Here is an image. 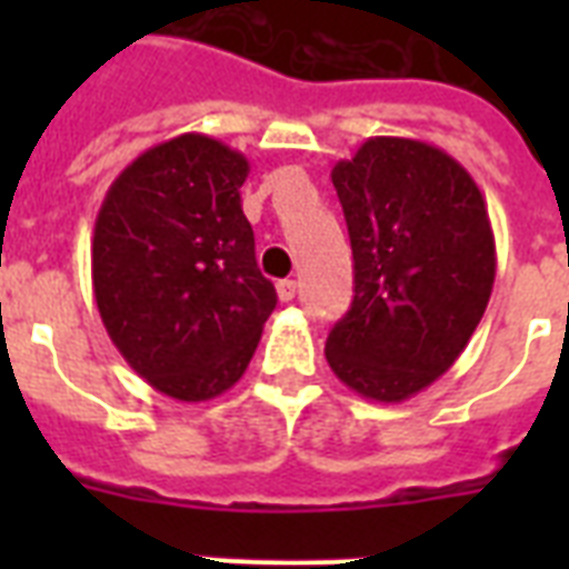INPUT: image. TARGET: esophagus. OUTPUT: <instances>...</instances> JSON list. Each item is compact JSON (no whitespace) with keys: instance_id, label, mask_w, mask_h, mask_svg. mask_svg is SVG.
Segmentation results:
<instances>
[{"instance_id":"esophagus-1","label":"esophagus","mask_w":569,"mask_h":569,"mask_svg":"<svg viewBox=\"0 0 569 569\" xmlns=\"http://www.w3.org/2000/svg\"><path fill=\"white\" fill-rule=\"evenodd\" d=\"M295 292H298V283H295V280H280V283H277V298L283 303L292 301Z\"/></svg>"}]
</instances>
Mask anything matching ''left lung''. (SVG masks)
Segmentation results:
<instances>
[{"instance_id": "1", "label": "left lung", "mask_w": 569, "mask_h": 569, "mask_svg": "<svg viewBox=\"0 0 569 569\" xmlns=\"http://www.w3.org/2000/svg\"><path fill=\"white\" fill-rule=\"evenodd\" d=\"M355 253V301L325 357L357 396L398 405L431 387L476 333L496 241L476 180L446 150L375 136L333 164Z\"/></svg>"}]
</instances>
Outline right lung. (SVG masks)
<instances>
[{"label":"right lung","instance_id":"right-lung-1","mask_svg":"<svg viewBox=\"0 0 569 569\" xmlns=\"http://www.w3.org/2000/svg\"><path fill=\"white\" fill-rule=\"evenodd\" d=\"M248 173L239 150L186 132L127 164L97 212L102 325L136 375L177 401L227 392L277 303L241 212Z\"/></svg>","mask_w":569,"mask_h":569}]
</instances>
